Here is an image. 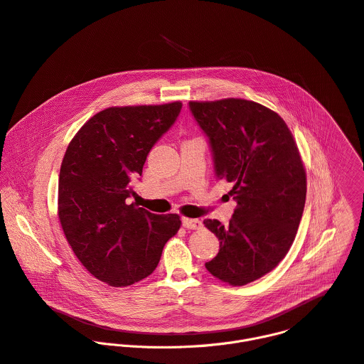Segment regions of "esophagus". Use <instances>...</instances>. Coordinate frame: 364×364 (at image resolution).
I'll return each instance as SVG.
<instances>
[{
	"mask_svg": "<svg viewBox=\"0 0 364 364\" xmlns=\"http://www.w3.org/2000/svg\"><path fill=\"white\" fill-rule=\"evenodd\" d=\"M181 223L188 230H196V228H200L201 227V221L198 218H187V217H183L181 218Z\"/></svg>",
	"mask_w": 364,
	"mask_h": 364,
	"instance_id": "34e87169",
	"label": "esophagus"
}]
</instances>
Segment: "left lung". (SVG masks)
Masks as SVG:
<instances>
[{"instance_id":"1","label":"left lung","mask_w":364,"mask_h":364,"mask_svg":"<svg viewBox=\"0 0 364 364\" xmlns=\"http://www.w3.org/2000/svg\"><path fill=\"white\" fill-rule=\"evenodd\" d=\"M208 139L217 178L232 183L228 225L204 220L220 241L205 269L231 286L270 273L293 245L306 203V171L283 118L241 98L188 102Z\"/></svg>"}]
</instances>
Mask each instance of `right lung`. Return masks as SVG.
<instances>
[{
	"instance_id": "add662e5",
	"label": "right lung",
	"mask_w": 364,
	"mask_h": 364,
	"mask_svg": "<svg viewBox=\"0 0 364 364\" xmlns=\"http://www.w3.org/2000/svg\"><path fill=\"white\" fill-rule=\"evenodd\" d=\"M183 104L109 107L71 140L58 177V217L77 259L98 280L126 287L150 276L178 231L177 214L127 204L150 150Z\"/></svg>"
}]
</instances>
